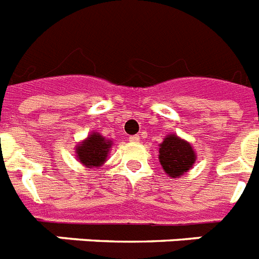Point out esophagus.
<instances>
[{
    "instance_id": "esophagus-1",
    "label": "esophagus",
    "mask_w": 259,
    "mask_h": 259,
    "mask_svg": "<svg viewBox=\"0 0 259 259\" xmlns=\"http://www.w3.org/2000/svg\"><path fill=\"white\" fill-rule=\"evenodd\" d=\"M139 140H140V136H139V135L130 136V142H132V143H139Z\"/></svg>"
}]
</instances>
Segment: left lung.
<instances>
[{
	"label": "left lung",
	"mask_w": 259,
	"mask_h": 259,
	"mask_svg": "<svg viewBox=\"0 0 259 259\" xmlns=\"http://www.w3.org/2000/svg\"><path fill=\"white\" fill-rule=\"evenodd\" d=\"M196 160L195 150L187 140L169 134L159 144V162L169 178H179L192 168Z\"/></svg>",
	"instance_id": "1"
}]
</instances>
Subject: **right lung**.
<instances>
[{
	"label": "right lung",
	"instance_id": "1",
	"mask_svg": "<svg viewBox=\"0 0 259 259\" xmlns=\"http://www.w3.org/2000/svg\"><path fill=\"white\" fill-rule=\"evenodd\" d=\"M112 140L105 139L99 132H92L74 148L76 158L87 168L101 167L107 162Z\"/></svg>",
	"mask_w": 259,
	"mask_h": 259
}]
</instances>
